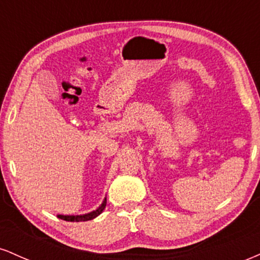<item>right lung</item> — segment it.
Returning <instances> with one entry per match:
<instances>
[{
  "label": "right lung",
  "instance_id": "add662e5",
  "mask_svg": "<svg viewBox=\"0 0 260 260\" xmlns=\"http://www.w3.org/2000/svg\"><path fill=\"white\" fill-rule=\"evenodd\" d=\"M105 207H106V197L104 198L103 203L99 205V208L90 211V213L82 214V215H61V214H58L57 217H59V219H62V220H66V221H72V222L88 221V220H92V219H95L96 216H99L100 214L104 211Z\"/></svg>",
  "mask_w": 260,
  "mask_h": 260
}]
</instances>
